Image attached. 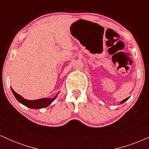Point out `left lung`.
I'll list each match as a JSON object with an SVG mask.
<instances>
[{"label": "left lung", "mask_w": 149, "mask_h": 149, "mask_svg": "<svg viewBox=\"0 0 149 149\" xmlns=\"http://www.w3.org/2000/svg\"><path fill=\"white\" fill-rule=\"evenodd\" d=\"M128 99H129V97H127V98H126V99H125V100H123V101H121V102H120V104H123V103H124V102H125L126 101H127Z\"/></svg>", "instance_id": "1"}]
</instances>
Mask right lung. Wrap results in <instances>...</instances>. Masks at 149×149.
<instances>
[{
    "mask_svg": "<svg viewBox=\"0 0 149 149\" xmlns=\"http://www.w3.org/2000/svg\"><path fill=\"white\" fill-rule=\"evenodd\" d=\"M11 90L13 92V95L15 97V98L17 99V100L18 101L19 103L23 104V105L26 106V107L30 108V109H42V108L47 107V106H49L52 102L56 99V97H57L59 92L57 94L55 97H53V98H41L39 99V100H26V99L22 97L21 95H18L17 92L14 91L13 88H11Z\"/></svg>",
    "mask_w": 149,
    "mask_h": 149,
    "instance_id": "1",
    "label": "right lung"
}]
</instances>
